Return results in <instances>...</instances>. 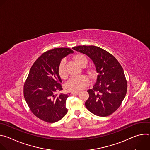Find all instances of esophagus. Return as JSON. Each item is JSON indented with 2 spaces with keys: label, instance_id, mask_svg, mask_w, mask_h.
Returning <instances> with one entry per match:
<instances>
[{
  "label": "esophagus",
  "instance_id": "34e87169",
  "mask_svg": "<svg viewBox=\"0 0 150 150\" xmlns=\"http://www.w3.org/2000/svg\"><path fill=\"white\" fill-rule=\"evenodd\" d=\"M79 93V91H73L71 93L72 95H78Z\"/></svg>",
  "mask_w": 150,
  "mask_h": 150
}]
</instances>
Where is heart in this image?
<instances>
[{
  "mask_svg": "<svg viewBox=\"0 0 150 150\" xmlns=\"http://www.w3.org/2000/svg\"><path fill=\"white\" fill-rule=\"evenodd\" d=\"M74 59L76 62L81 67L83 65L86 66L87 64V58L83 54H76L75 56ZM65 64L66 60L63 59L60 62L58 68L59 74L62 79H65L68 75L65 68ZM89 83L90 80L85 75L73 77L67 81L66 83V88L71 91H78L86 87L87 85H88Z\"/></svg>",
  "mask_w": 150,
  "mask_h": 150,
  "instance_id": "obj_1",
  "label": "heart"
}]
</instances>
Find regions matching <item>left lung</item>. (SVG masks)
<instances>
[{
    "instance_id": "1",
    "label": "left lung",
    "mask_w": 150,
    "mask_h": 150,
    "mask_svg": "<svg viewBox=\"0 0 150 150\" xmlns=\"http://www.w3.org/2000/svg\"><path fill=\"white\" fill-rule=\"evenodd\" d=\"M72 49L88 56L98 74L93 88L87 91L89 98L85 106L98 116L112 115L119 108L127 92V81L120 64L110 53L95 46H79Z\"/></svg>"
}]
</instances>
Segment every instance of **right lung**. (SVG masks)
I'll use <instances>...</instances> for the list:
<instances>
[{
	"label": "right lung",
	"instance_id": "obj_1",
	"mask_svg": "<svg viewBox=\"0 0 150 150\" xmlns=\"http://www.w3.org/2000/svg\"><path fill=\"white\" fill-rule=\"evenodd\" d=\"M74 51L55 48L42 53L34 63L24 85V96L32 113L40 119L54 123L65 116L68 94L63 90L58 72L61 60Z\"/></svg>",
	"mask_w": 150,
	"mask_h": 150
}]
</instances>
